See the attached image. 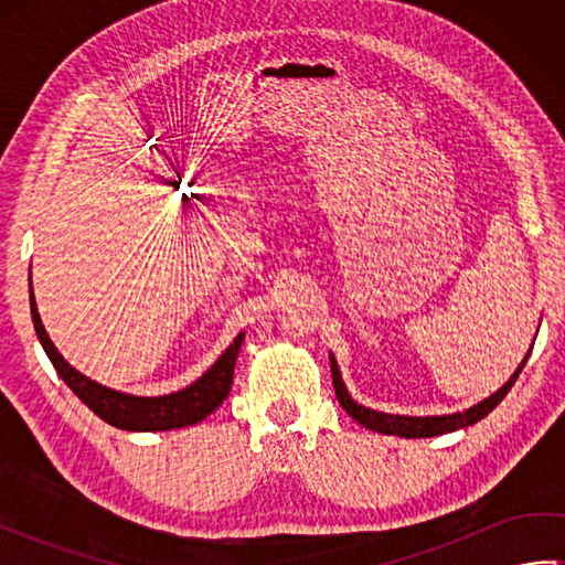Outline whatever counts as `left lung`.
I'll return each instance as SVG.
<instances>
[{"instance_id": "left-lung-1", "label": "left lung", "mask_w": 565, "mask_h": 565, "mask_svg": "<svg viewBox=\"0 0 565 565\" xmlns=\"http://www.w3.org/2000/svg\"><path fill=\"white\" fill-rule=\"evenodd\" d=\"M534 347V342H532ZM532 350L524 354L520 362L518 371L508 379L505 386H500L493 395H488L481 403H476L471 407H466L463 413H449V415H393V413H381V411H371V407L356 403L350 391H347L344 381H342V371L338 366V359L330 352V371H332V383H334V393H338V401L350 413L359 425H364L371 431H379V435H393V437H405V439H419V437H437V435H447V431L463 429L468 425H476L478 419H483L488 413L495 411V405L505 398L510 388L514 386V381L520 379L522 369L530 359Z\"/></svg>"}]
</instances>
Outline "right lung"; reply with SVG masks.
<instances>
[{"mask_svg": "<svg viewBox=\"0 0 565 565\" xmlns=\"http://www.w3.org/2000/svg\"><path fill=\"white\" fill-rule=\"evenodd\" d=\"M29 289L33 328L35 334H39L47 359H51L57 376L67 383L70 391L75 393L94 415H99L104 423L126 431H164L189 427L201 423L203 417H209L215 407L227 398V393H231L233 371L239 347H243L245 340V332H239L231 342V347L211 364V369L203 371V374L194 383H189L186 388L167 395H134L104 386L99 381H92L70 362H65V356L57 352V347L47 338V332L43 328L39 306H35L33 298V286H29Z\"/></svg>", "mask_w": 565, "mask_h": 565, "instance_id": "obj_1", "label": "right lung"}]
</instances>
